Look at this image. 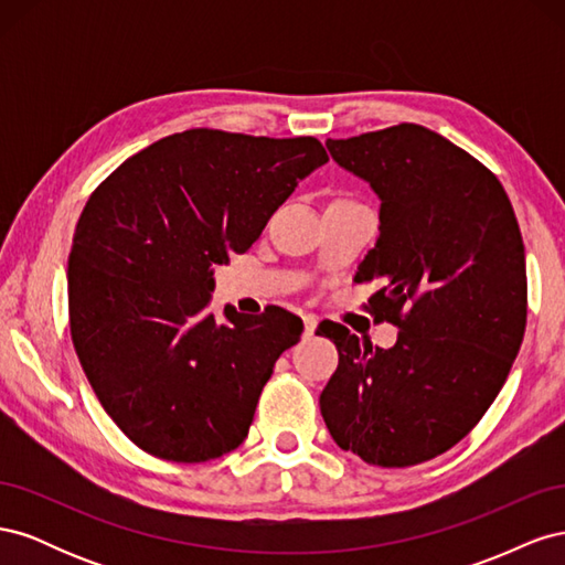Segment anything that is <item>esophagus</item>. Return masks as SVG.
I'll return each mask as SVG.
<instances>
[{
    "label": "esophagus",
    "instance_id": "34e87169",
    "mask_svg": "<svg viewBox=\"0 0 565 565\" xmlns=\"http://www.w3.org/2000/svg\"><path fill=\"white\" fill-rule=\"evenodd\" d=\"M316 328H318V318L316 316H303V337L306 339L313 337Z\"/></svg>",
    "mask_w": 565,
    "mask_h": 565
}]
</instances>
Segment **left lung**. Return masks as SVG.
Instances as JSON below:
<instances>
[{
  "label": "left lung",
  "mask_w": 565,
  "mask_h": 565,
  "mask_svg": "<svg viewBox=\"0 0 565 565\" xmlns=\"http://www.w3.org/2000/svg\"><path fill=\"white\" fill-rule=\"evenodd\" d=\"M324 146L382 200L380 237L355 280L384 282L370 306L401 332L372 349L322 322L339 365L320 413L341 450L413 467L465 438L514 365L527 313L519 221L488 167L422 125Z\"/></svg>",
  "instance_id": "1"
}]
</instances>
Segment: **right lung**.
<instances>
[{
  "label": "right lung",
  "mask_w": 565,
  "mask_h": 565,
  "mask_svg": "<svg viewBox=\"0 0 565 565\" xmlns=\"http://www.w3.org/2000/svg\"><path fill=\"white\" fill-rule=\"evenodd\" d=\"M324 162L313 136L188 129L92 193L67 256L71 334L100 405L141 450L193 465L247 438L303 324L278 306L259 316L226 306L216 320L214 266L247 252Z\"/></svg>",
  "instance_id": "1"
}]
</instances>
